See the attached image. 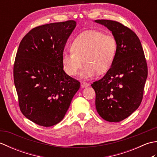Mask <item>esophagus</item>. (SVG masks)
I'll return each instance as SVG.
<instances>
[{"mask_svg":"<svg viewBox=\"0 0 157 157\" xmlns=\"http://www.w3.org/2000/svg\"><path fill=\"white\" fill-rule=\"evenodd\" d=\"M81 86L82 88H86V87H88L89 86V84L84 82H81Z\"/></svg>","mask_w":157,"mask_h":157,"instance_id":"esophagus-1","label":"esophagus"}]
</instances>
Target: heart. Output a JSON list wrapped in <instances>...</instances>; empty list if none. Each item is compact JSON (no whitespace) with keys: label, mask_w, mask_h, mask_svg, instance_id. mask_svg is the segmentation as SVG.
I'll use <instances>...</instances> for the list:
<instances>
[{"label":"heart","mask_w":157,"mask_h":157,"mask_svg":"<svg viewBox=\"0 0 157 157\" xmlns=\"http://www.w3.org/2000/svg\"><path fill=\"white\" fill-rule=\"evenodd\" d=\"M117 50V44L113 36L98 30L85 31L73 41L71 51L62 54L63 70L67 75L74 76L84 63L79 77L92 78L97 72L102 74L108 71L114 61Z\"/></svg>","instance_id":"b5f03b06"}]
</instances>
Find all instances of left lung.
Segmentation results:
<instances>
[{"label": "left lung", "mask_w": 157, "mask_h": 157, "mask_svg": "<svg viewBox=\"0 0 157 157\" xmlns=\"http://www.w3.org/2000/svg\"><path fill=\"white\" fill-rule=\"evenodd\" d=\"M94 21L107 28L117 44L111 68L91 85L96 92V109L103 119L119 122L140 105L148 76L147 64L141 42L134 32L111 20Z\"/></svg>", "instance_id": "obj_1"}]
</instances>
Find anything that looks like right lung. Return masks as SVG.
<instances>
[{"label":"right lung","instance_id":"1","mask_svg":"<svg viewBox=\"0 0 157 157\" xmlns=\"http://www.w3.org/2000/svg\"><path fill=\"white\" fill-rule=\"evenodd\" d=\"M76 22L48 23L32 29L19 46L13 68L20 110L39 125L64 118L80 83L63 70L62 54Z\"/></svg>","mask_w":157,"mask_h":157}]
</instances>
